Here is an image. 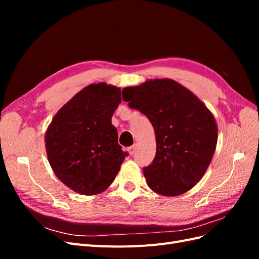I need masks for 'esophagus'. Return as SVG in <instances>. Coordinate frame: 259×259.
<instances>
[{"instance_id":"34e87169","label":"esophagus","mask_w":259,"mask_h":259,"mask_svg":"<svg viewBox=\"0 0 259 259\" xmlns=\"http://www.w3.org/2000/svg\"><path fill=\"white\" fill-rule=\"evenodd\" d=\"M128 152H130V154H134L135 152H136V146H132V147H130L128 149Z\"/></svg>"}]
</instances>
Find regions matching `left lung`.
Instances as JSON below:
<instances>
[{"label": "left lung", "mask_w": 259, "mask_h": 259, "mask_svg": "<svg viewBox=\"0 0 259 259\" xmlns=\"http://www.w3.org/2000/svg\"><path fill=\"white\" fill-rule=\"evenodd\" d=\"M122 94L154 128L155 156L144 167L149 188L165 197L189 191L213 159L218 135L214 115L192 92L170 79L148 80Z\"/></svg>", "instance_id": "obj_1"}]
</instances>
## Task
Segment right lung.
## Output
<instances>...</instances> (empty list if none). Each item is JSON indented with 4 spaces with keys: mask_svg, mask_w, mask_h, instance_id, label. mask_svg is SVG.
<instances>
[{
    "mask_svg": "<svg viewBox=\"0 0 259 259\" xmlns=\"http://www.w3.org/2000/svg\"><path fill=\"white\" fill-rule=\"evenodd\" d=\"M121 90L104 82L86 86L55 114L45 133L53 171L62 184L84 195L105 191L119 173L126 152L111 123Z\"/></svg>",
    "mask_w": 259,
    "mask_h": 259,
    "instance_id": "add662e5",
    "label": "right lung"
}]
</instances>
